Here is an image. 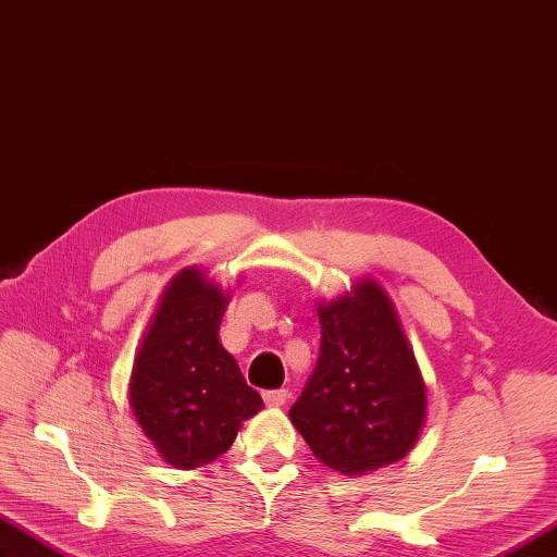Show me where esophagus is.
Listing matches in <instances>:
<instances>
[{"mask_svg": "<svg viewBox=\"0 0 557 557\" xmlns=\"http://www.w3.org/2000/svg\"><path fill=\"white\" fill-rule=\"evenodd\" d=\"M288 391L286 388H278V391H264V403L269 405V407H281V405H286L288 403Z\"/></svg>", "mask_w": 557, "mask_h": 557, "instance_id": "34e87169", "label": "esophagus"}]
</instances>
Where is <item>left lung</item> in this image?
I'll return each instance as SVG.
<instances>
[{
    "mask_svg": "<svg viewBox=\"0 0 557 557\" xmlns=\"http://www.w3.org/2000/svg\"><path fill=\"white\" fill-rule=\"evenodd\" d=\"M321 355L290 422L345 476L403 460L426 422V383L398 310L374 278L319 302Z\"/></svg>",
    "mask_w": 557,
    "mask_h": 557,
    "instance_id": "1",
    "label": "left lung"
}]
</instances>
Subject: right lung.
Wrapping results in <instances>:
<instances>
[{"label": "right lung", "mask_w": 557, "mask_h": 557, "mask_svg": "<svg viewBox=\"0 0 557 557\" xmlns=\"http://www.w3.org/2000/svg\"><path fill=\"white\" fill-rule=\"evenodd\" d=\"M231 293L200 267L169 281L135 352L128 403L159 457L195 469L224 455L264 403L219 338Z\"/></svg>", "instance_id": "1"}]
</instances>
